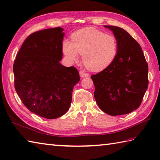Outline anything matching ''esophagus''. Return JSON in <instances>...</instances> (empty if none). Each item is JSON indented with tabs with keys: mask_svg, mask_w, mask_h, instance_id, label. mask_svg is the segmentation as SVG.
Returning <instances> with one entry per match:
<instances>
[{
	"mask_svg": "<svg viewBox=\"0 0 160 160\" xmlns=\"http://www.w3.org/2000/svg\"><path fill=\"white\" fill-rule=\"evenodd\" d=\"M80 75L81 78H85V77H88L89 74L88 72H85L84 71H80Z\"/></svg>",
	"mask_w": 160,
	"mask_h": 160,
	"instance_id": "esophagus-1",
	"label": "esophagus"
}]
</instances>
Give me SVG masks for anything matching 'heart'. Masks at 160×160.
I'll use <instances>...</instances> for the list:
<instances>
[{
	"label": "heart",
	"instance_id": "b5f03b06",
	"mask_svg": "<svg viewBox=\"0 0 160 160\" xmlns=\"http://www.w3.org/2000/svg\"><path fill=\"white\" fill-rule=\"evenodd\" d=\"M62 52L69 62H75L82 55V62L92 72H101L114 62L118 53L115 36L94 28L87 27L71 35V41L64 39Z\"/></svg>",
	"mask_w": 160,
	"mask_h": 160
}]
</instances>
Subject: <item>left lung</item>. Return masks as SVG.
I'll return each instance as SVG.
<instances>
[{
    "mask_svg": "<svg viewBox=\"0 0 160 160\" xmlns=\"http://www.w3.org/2000/svg\"><path fill=\"white\" fill-rule=\"evenodd\" d=\"M118 42V53L111 65L91 78L96 102L104 112L121 115L140 106L148 86V66L140 45L123 28L104 26Z\"/></svg>",
    "mask_w": 160,
    "mask_h": 160,
    "instance_id": "8db88e82",
    "label": "left lung"
}]
</instances>
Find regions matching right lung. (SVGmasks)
<instances>
[{
	"instance_id": "1",
	"label": "right lung",
	"mask_w": 160,
	"mask_h": 160,
	"mask_svg": "<svg viewBox=\"0 0 160 160\" xmlns=\"http://www.w3.org/2000/svg\"><path fill=\"white\" fill-rule=\"evenodd\" d=\"M63 28L57 27L30 35L13 65L14 88L24 106L34 114L56 119L70 108L73 87L80 81L73 66L61 64Z\"/></svg>"
}]
</instances>
